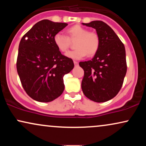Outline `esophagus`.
Returning <instances> with one entry per match:
<instances>
[{"label":"esophagus","instance_id":"esophagus-1","mask_svg":"<svg viewBox=\"0 0 146 146\" xmlns=\"http://www.w3.org/2000/svg\"><path fill=\"white\" fill-rule=\"evenodd\" d=\"M74 65L75 66L78 65V62H76V61H74Z\"/></svg>","mask_w":146,"mask_h":146}]
</instances>
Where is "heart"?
<instances>
[{"label": "heart", "instance_id": "b5f03b06", "mask_svg": "<svg viewBox=\"0 0 146 146\" xmlns=\"http://www.w3.org/2000/svg\"><path fill=\"white\" fill-rule=\"evenodd\" d=\"M68 36L61 33H58L54 36V43L59 51L65 52L69 48L71 41L76 40L75 48L76 49L69 51L66 56L74 60L83 58L88 54L92 56L98 51L100 40L98 35L94 32H89L85 28L80 25H74L67 29Z\"/></svg>", "mask_w": 146, "mask_h": 146}]
</instances>
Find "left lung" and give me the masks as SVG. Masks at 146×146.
<instances>
[{"mask_svg":"<svg viewBox=\"0 0 146 146\" xmlns=\"http://www.w3.org/2000/svg\"><path fill=\"white\" fill-rule=\"evenodd\" d=\"M82 24L96 29L100 44L91 60L79 63L84 71L82 89L88 98L104 102L115 97L122 86L127 72L125 47L114 31L104 22Z\"/></svg>","mask_w":146,"mask_h":146,"instance_id":"left-lung-1","label":"left lung"}]
</instances>
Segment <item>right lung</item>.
I'll return each instance as SVG.
<instances>
[{"mask_svg": "<svg viewBox=\"0 0 146 146\" xmlns=\"http://www.w3.org/2000/svg\"><path fill=\"white\" fill-rule=\"evenodd\" d=\"M67 25L42 20L20 42L17 72L24 90L35 100L49 102L59 97L64 90V76L74 68L72 60L62 54L53 40Z\"/></svg>", "mask_w": 146, "mask_h": 146, "instance_id": "1", "label": "right lung"}]
</instances>
